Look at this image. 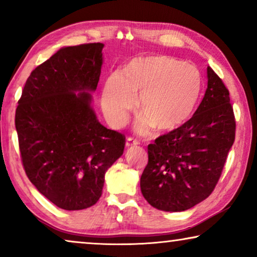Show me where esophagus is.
<instances>
[{"mask_svg":"<svg viewBox=\"0 0 257 257\" xmlns=\"http://www.w3.org/2000/svg\"><path fill=\"white\" fill-rule=\"evenodd\" d=\"M139 144V140L133 138V137H128L127 139H126V147H131V146H136Z\"/></svg>","mask_w":257,"mask_h":257,"instance_id":"34e87169","label":"esophagus"}]
</instances>
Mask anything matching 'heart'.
Here are the masks:
<instances>
[{
    "label": "heart",
    "mask_w": 257,
    "mask_h": 257,
    "mask_svg": "<svg viewBox=\"0 0 257 257\" xmlns=\"http://www.w3.org/2000/svg\"><path fill=\"white\" fill-rule=\"evenodd\" d=\"M202 90V78L194 65L168 56L136 58L125 66L122 75L106 80L103 108L115 126L124 125L137 105L143 118L139 128L152 124L158 131L180 127L191 118Z\"/></svg>",
    "instance_id": "b5f03b06"
}]
</instances>
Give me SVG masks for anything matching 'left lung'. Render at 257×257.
<instances>
[{"mask_svg": "<svg viewBox=\"0 0 257 257\" xmlns=\"http://www.w3.org/2000/svg\"><path fill=\"white\" fill-rule=\"evenodd\" d=\"M208 85L193 117L147 146L140 178L144 198L165 212L189 209L212 194L235 140L229 91L207 68Z\"/></svg>", "mask_w": 257, "mask_h": 257, "instance_id": "obj_1", "label": "left lung"}]
</instances>
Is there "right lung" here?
I'll use <instances>...</instances> for the list:
<instances>
[{"mask_svg": "<svg viewBox=\"0 0 257 257\" xmlns=\"http://www.w3.org/2000/svg\"><path fill=\"white\" fill-rule=\"evenodd\" d=\"M103 48V43L62 48L33 70L16 108L27 177L62 209L93 206L105 173L124 152L125 136L101 125L91 107L89 91L99 82Z\"/></svg>", "mask_w": 257, "mask_h": 257, "instance_id": "obj_1", "label": "right lung"}]
</instances>
